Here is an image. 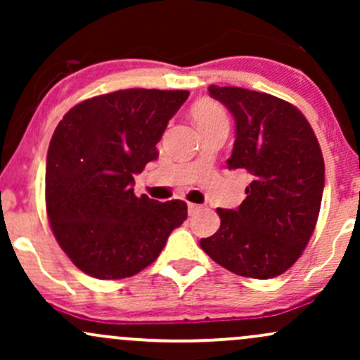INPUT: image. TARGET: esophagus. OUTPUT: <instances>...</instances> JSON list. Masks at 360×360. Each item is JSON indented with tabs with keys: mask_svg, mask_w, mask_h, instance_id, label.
I'll list each match as a JSON object with an SVG mask.
<instances>
[{
	"mask_svg": "<svg viewBox=\"0 0 360 360\" xmlns=\"http://www.w3.org/2000/svg\"><path fill=\"white\" fill-rule=\"evenodd\" d=\"M201 208H203V206H201V205H194V203H189V205H188V212H189V214H194V213L201 212Z\"/></svg>",
	"mask_w": 360,
	"mask_h": 360,
	"instance_id": "obj_1",
	"label": "esophagus"
}]
</instances>
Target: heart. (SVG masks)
Returning <instances> with one entry per match:
<instances>
[{
  "mask_svg": "<svg viewBox=\"0 0 360 360\" xmlns=\"http://www.w3.org/2000/svg\"><path fill=\"white\" fill-rule=\"evenodd\" d=\"M193 120L196 123L200 130L205 128L218 125V123H229V117H226L225 110L220 103L212 101V100H203L198 101L191 110Z\"/></svg>",
  "mask_w": 360,
  "mask_h": 360,
  "instance_id": "b5f03b06",
  "label": "heart"
}]
</instances>
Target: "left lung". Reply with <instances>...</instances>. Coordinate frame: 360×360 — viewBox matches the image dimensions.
<instances>
[{
	"instance_id": "8db88e82",
	"label": "left lung",
	"mask_w": 360,
	"mask_h": 360,
	"mask_svg": "<svg viewBox=\"0 0 360 360\" xmlns=\"http://www.w3.org/2000/svg\"><path fill=\"white\" fill-rule=\"evenodd\" d=\"M208 91L235 118L229 167L252 181L237 210H217L220 229L200 245L233 274L276 278L300 259L315 230L325 186L320 143L291 103L233 86Z\"/></svg>"
}]
</instances>
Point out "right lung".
Returning a JSON list of instances; mask_svg holds the SVG:
<instances>
[{"label":"right lung","mask_w":360,"mask_h":360,"mask_svg":"<svg viewBox=\"0 0 360 360\" xmlns=\"http://www.w3.org/2000/svg\"><path fill=\"white\" fill-rule=\"evenodd\" d=\"M188 91L122 89L72 106L47 152L45 206L60 249L98 279H123L159 257L188 206L135 196L134 176L159 157L157 142Z\"/></svg>","instance_id":"obj_1"}]
</instances>
